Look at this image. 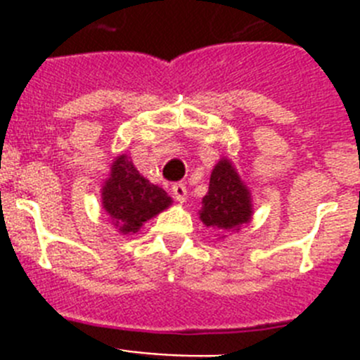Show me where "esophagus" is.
I'll use <instances>...</instances> for the list:
<instances>
[{
	"mask_svg": "<svg viewBox=\"0 0 360 360\" xmlns=\"http://www.w3.org/2000/svg\"><path fill=\"white\" fill-rule=\"evenodd\" d=\"M171 189H173V195H174V198L178 200V202H184V200L187 198V187L184 186L182 182L173 184V187H171Z\"/></svg>",
	"mask_w": 360,
	"mask_h": 360,
	"instance_id": "34e87169",
	"label": "esophagus"
}]
</instances>
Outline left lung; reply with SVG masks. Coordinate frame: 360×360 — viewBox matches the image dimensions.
<instances>
[{"label": "left lung", "mask_w": 360, "mask_h": 360, "mask_svg": "<svg viewBox=\"0 0 360 360\" xmlns=\"http://www.w3.org/2000/svg\"><path fill=\"white\" fill-rule=\"evenodd\" d=\"M202 203L200 218L207 227L238 229L247 224L252 214L249 189L229 160H219L214 165L209 191Z\"/></svg>", "instance_id": "obj_1"}]
</instances>
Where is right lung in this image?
<instances>
[{
	"mask_svg": "<svg viewBox=\"0 0 360 360\" xmlns=\"http://www.w3.org/2000/svg\"><path fill=\"white\" fill-rule=\"evenodd\" d=\"M171 205L164 189L149 184L135 169L128 157H119L111 165V176L103 187V207L122 234L136 232L144 221Z\"/></svg>",
	"mask_w": 360,
	"mask_h": 360,
	"instance_id": "add662e5",
	"label": "right lung"
}]
</instances>
